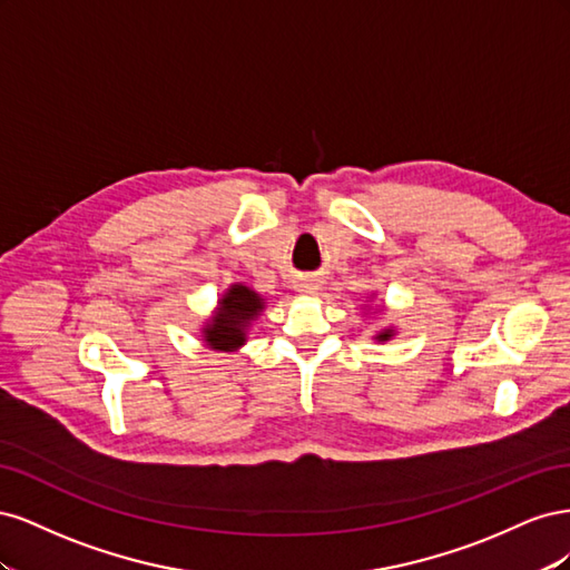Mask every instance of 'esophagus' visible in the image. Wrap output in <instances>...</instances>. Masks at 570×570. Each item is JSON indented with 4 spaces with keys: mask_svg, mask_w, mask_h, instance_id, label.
I'll return each instance as SVG.
<instances>
[{
    "mask_svg": "<svg viewBox=\"0 0 570 570\" xmlns=\"http://www.w3.org/2000/svg\"><path fill=\"white\" fill-rule=\"evenodd\" d=\"M318 289H321V281L318 278H302L297 283V292H299V295H304V297L318 295Z\"/></svg>",
    "mask_w": 570,
    "mask_h": 570,
    "instance_id": "1",
    "label": "esophagus"
}]
</instances>
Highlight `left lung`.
<instances>
[{
  "label": "left lung",
  "instance_id": "obj_1",
  "mask_svg": "<svg viewBox=\"0 0 570 570\" xmlns=\"http://www.w3.org/2000/svg\"><path fill=\"white\" fill-rule=\"evenodd\" d=\"M371 299H373V295H371L366 302H371ZM383 312H385V308H383ZM394 335H396V331H394L392 325H387V327H381V331H377V333L373 335V340H375V342H390Z\"/></svg>",
  "mask_w": 570,
  "mask_h": 570
}]
</instances>
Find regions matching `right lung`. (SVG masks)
Here are the masks:
<instances>
[{
    "label": "right lung",
    "instance_id": "obj_1",
    "mask_svg": "<svg viewBox=\"0 0 570 570\" xmlns=\"http://www.w3.org/2000/svg\"><path fill=\"white\" fill-rule=\"evenodd\" d=\"M266 299L245 283H233L216 302L212 316L199 327V337L212 352H237L247 344L252 325L264 314Z\"/></svg>",
    "mask_w": 570,
    "mask_h": 570
}]
</instances>
